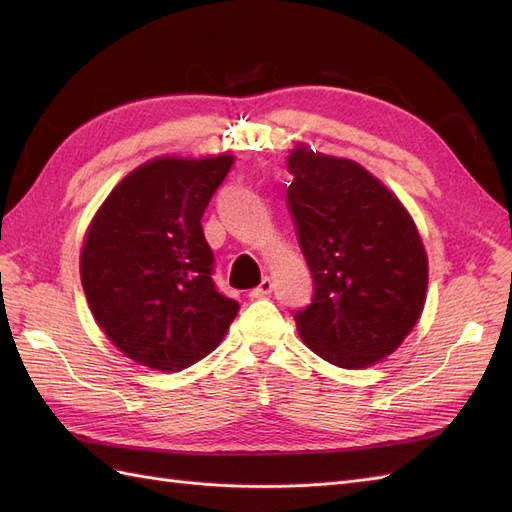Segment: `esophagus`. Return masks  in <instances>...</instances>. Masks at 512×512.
<instances>
[{
	"label": "esophagus",
	"mask_w": 512,
	"mask_h": 512,
	"mask_svg": "<svg viewBox=\"0 0 512 512\" xmlns=\"http://www.w3.org/2000/svg\"><path fill=\"white\" fill-rule=\"evenodd\" d=\"M271 290H273V280H271V277H262L260 286L250 290V297L252 299H262V297H267V294H271Z\"/></svg>",
	"instance_id": "obj_1"
}]
</instances>
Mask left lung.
Returning a JSON list of instances; mask_svg holds the SVG:
<instances>
[{
	"label": "left lung",
	"mask_w": 512,
	"mask_h": 512,
	"mask_svg": "<svg viewBox=\"0 0 512 512\" xmlns=\"http://www.w3.org/2000/svg\"><path fill=\"white\" fill-rule=\"evenodd\" d=\"M288 170L286 203L314 280L312 303L294 314L297 331L331 365H376L423 314V239L395 192L359 162L297 143Z\"/></svg>",
	"instance_id": "obj_1"
}]
</instances>
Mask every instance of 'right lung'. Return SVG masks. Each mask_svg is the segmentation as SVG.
Listing matches in <instances>:
<instances>
[{
  "mask_svg": "<svg viewBox=\"0 0 512 512\" xmlns=\"http://www.w3.org/2000/svg\"><path fill=\"white\" fill-rule=\"evenodd\" d=\"M235 162L158 156L123 177L91 218L81 284L102 333L138 365L181 371L220 346L239 303L213 286L203 213Z\"/></svg>",
  "mask_w": 512,
  "mask_h": 512,
  "instance_id": "add662e5",
  "label": "right lung"
}]
</instances>
